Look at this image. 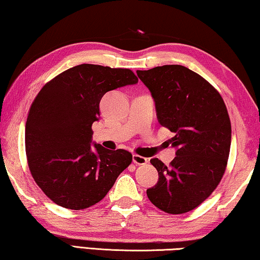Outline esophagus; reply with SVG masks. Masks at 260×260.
<instances>
[{"instance_id": "esophagus-1", "label": "esophagus", "mask_w": 260, "mask_h": 260, "mask_svg": "<svg viewBox=\"0 0 260 260\" xmlns=\"http://www.w3.org/2000/svg\"><path fill=\"white\" fill-rule=\"evenodd\" d=\"M133 162L135 163V165H137V166H144V165H146V163L148 162V160H147L146 157L138 155V154H134Z\"/></svg>"}]
</instances>
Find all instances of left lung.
<instances>
[{
	"instance_id": "8db88e82",
	"label": "left lung",
	"mask_w": 260,
	"mask_h": 260,
	"mask_svg": "<svg viewBox=\"0 0 260 260\" xmlns=\"http://www.w3.org/2000/svg\"><path fill=\"white\" fill-rule=\"evenodd\" d=\"M137 74L155 100L160 124L175 133L170 143L177 147L169 167L151 160L158 181L147 197L170 215L188 212L210 197L225 174L232 126L224 99L185 66H157Z\"/></svg>"
}]
</instances>
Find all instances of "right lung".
I'll list each match as a JSON object with an SVG mask.
<instances>
[{
    "label": "right lung",
    "mask_w": 260,
    "mask_h": 260,
    "mask_svg": "<svg viewBox=\"0 0 260 260\" xmlns=\"http://www.w3.org/2000/svg\"><path fill=\"white\" fill-rule=\"evenodd\" d=\"M137 82L127 68L82 63L40 90L27 116L25 148L31 177L52 202L72 210L94 206L131 165L125 149L94 145L93 152L91 126L107 91Z\"/></svg>",
    "instance_id": "1"
}]
</instances>
